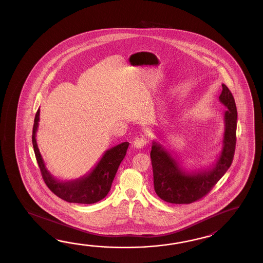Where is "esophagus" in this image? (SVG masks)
<instances>
[{
	"instance_id": "34e87169",
	"label": "esophagus",
	"mask_w": 263,
	"mask_h": 263,
	"mask_svg": "<svg viewBox=\"0 0 263 263\" xmlns=\"http://www.w3.org/2000/svg\"><path fill=\"white\" fill-rule=\"evenodd\" d=\"M147 143V136L144 134H140L135 137L134 145L136 148H142Z\"/></svg>"
}]
</instances>
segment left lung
Here are the masks:
<instances>
[{
    "instance_id": "left-lung-1",
    "label": "left lung",
    "mask_w": 263,
    "mask_h": 263,
    "mask_svg": "<svg viewBox=\"0 0 263 263\" xmlns=\"http://www.w3.org/2000/svg\"><path fill=\"white\" fill-rule=\"evenodd\" d=\"M219 101L228 108L223 112V148L210 168L187 171L169 151L153 141L151 158L154 190L162 200L172 204H190L206 196L230 167L234 157L237 129V108L234 98L226 84H222Z\"/></svg>"
}]
</instances>
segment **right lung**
I'll use <instances>...</instances> for the list:
<instances>
[{"label": "right lung", "mask_w": 263, "mask_h": 263, "mask_svg": "<svg viewBox=\"0 0 263 263\" xmlns=\"http://www.w3.org/2000/svg\"><path fill=\"white\" fill-rule=\"evenodd\" d=\"M40 112L39 109L35 114L32 142L42 178L48 188L58 197L69 203L93 204L103 199L111 189L118 167L126 156L129 143L124 142L105 151L95 167L84 177L73 180H59L46 168L36 144L35 136L40 122Z\"/></svg>", "instance_id": "1"}]
</instances>
